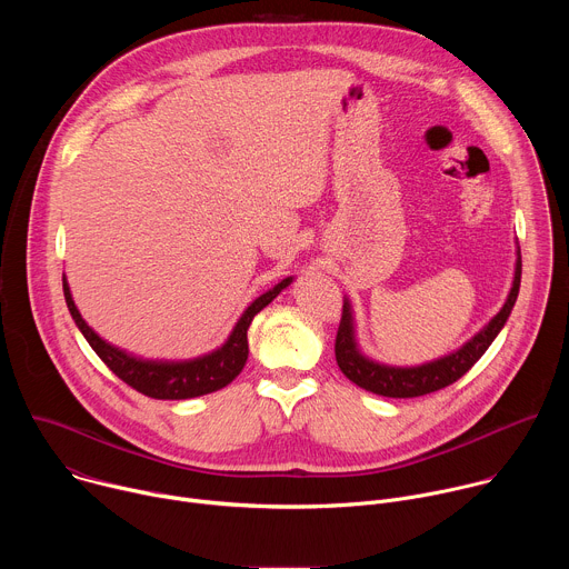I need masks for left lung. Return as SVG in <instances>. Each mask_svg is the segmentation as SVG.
<instances>
[{
    "instance_id": "1",
    "label": "left lung",
    "mask_w": 569,
    "mask_h": 569,
    "mask_svg": "<svg viewBox=\"0 0 569 569\" xmlns=\"http://www.w3.org/2000/svg\"><path fill=\"white\" fill-rule=\"evenodd\" d=\"M520 274H522V259H520V248H518L513 283H511L507 301L498 310V315L491 317L489 323H483V329H479L459 349H455L437 360L415 365V367L385 365V362H378V360L365 356L358 345V336H356L353 306H351L349 297H345L342 321H340L338 338H336V360H338L342 373L349 380H353L358 387L373 391L378 396H387V398L426 396V393H432L437 389L452 385L486 353V349L491 347V342L505 329V323H507V319L516 306L518 292H520Z\"/></svg>"
}]
</instances>
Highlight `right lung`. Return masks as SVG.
<instances>
[{"instance_id": "right-lung-1", "label": "right lung", "mask_w": 569, "mask_h": 569, "mask_svg": "<svg viewBox=\"0 0 569 569\" xmlns=\"http://www.w3.org/2000/svg\"><path fill=\"white\" fill-rule=\"evenodd\" d=\"M292 281L295 277H286L274 288L257 297L246 310H242L240 319L236 321V327L231 329L224 345H220L218 349L204 356L189 358V360H150L110 345L90 327V323L83 319V315L78 312L64 274H62V292L78 331L83 333V338L90 342L94 353L112 369V373H117L126 385H130L132 389L150 398L184 400V398H196V396L218 391L227 387L242 371L250 353L248 329L254 315L261 312L272 299H277V295L286 290Z\"/></svg>"}]
</instances>
